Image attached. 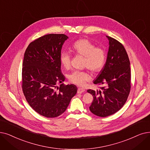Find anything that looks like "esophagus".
<instances>
[{"label":"esophagus","instance_id":"1","mask_svg":"<svg viewBox=\"0 0 150 150\" xmlns=\"http://www.w3.org/2000/svg\"><path fill=\"white\" fill-rule=\"evenodd\" d=\"M84 91H85V89H83V88H79L78 89V91H77V93L78 94H81L83 93H84Z\"/></svg>","mask_w":150,"mask_h":150}]
</instances>
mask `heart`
I'll return each mask as SVG.
<instances>
[{
	"mask_svg": "<svg viewBox=\"0 0 150 150\" xmlns=\"http://www.w3.org/2000/svg\"><path fill=\"white\" fill-rule=\"evenodd\" d=\"M71 50L76 54L84 57V66L93 72H98L103 68L106 59L105 50L100 47H96L94 43L86 38L76 41L71 47ZM60 61L65 69L70 67L71 55L68 51H63L60 56ZM91 80L88 71L75 70L69 76V80L79 86H84Z\"/></svg>",
	"mask_w": 150,
	"mask_h": 150,
	"instance_id": "b5f03b06",
	"label": "heart"
}]
</instances>
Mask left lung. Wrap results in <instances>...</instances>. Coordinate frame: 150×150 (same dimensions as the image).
I'll list each match as a JSON object with an SVG mask.
<instances>
[{
    "label": "left lung",
    "instance_id": "8db88e82",
    "mask_svg": "<svg viewBox=\"0 0 150 150\" xmlns=\"http://www.w3.org/2000/svg\"><path fill=\"white\" fill-rule=\"evenodd\" d=\"M106 37L109 41L106 62L93 82L105 86L100 87L99 91H87L94 98L90 111L100 117L119 111L126 103L131 90V68L127 52L118 40Z\"/></svg>",
    "mask_w": 150,
    "mask_h": 150
}]
</instances>
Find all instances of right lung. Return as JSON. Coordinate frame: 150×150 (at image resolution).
<instances>
[{"mask_svg": "<svg viewBox=\"0 0 150 150\" xmlns=\"http://www.w3.org/2000/svg\"><path fill=\"white\" fill-rule=\"evenodd\" d=\"M64 34L45 35L31 42L25 51L22 69V88L25 99L35 111L55 118L66 111L76 94L75 84L64 85L60 56ZM61 83L58 87L57 84Z\"/></svg>", "mask_w": 150, "mask_h": 150, "instance_id": "1", "label": "right lung"}]
</instances>
